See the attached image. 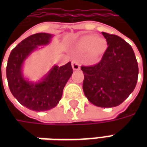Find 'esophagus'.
Instances as JSON below:
<instances>
[{"label":"esophagus","mask_w":147,"mask_h":147,"mask_svg":"<svg viewBox=\"0 0 147 147\" xmlns=\"http://www.w3.org/2000/svg\"><path fill=\"white\" fill-rule=\"evenodd\" d=\"M71 66H72V69L73 70H79L80 69V65L79 64V62L76 60L72 61V63H71Z\"/></svg>","instance_id":"34e87169"}]
</instances>
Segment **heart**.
Instances as JSON below:
<instances>
[{"label":"heart","instance_id":"heart-1","mask_svg":"<svg viewBox=\"0 0 147 147\" xmlns=\"http://www.w3.org/2000/svg\"><path fill=\"white\" fill-rule=\"evenodd\" d=\"M76 49L80 53H86V57L90 63L98 61L107 49V42L103 38L94 34L82 37L77 42Z\"/></svg>","mask_w":147,"mask_h":147}]
</instances>
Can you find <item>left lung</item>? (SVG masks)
I'll list each match as a JSON object with an SVG mask.
<instances>
[{"mask_svg": "<svg viewBox=\"0 0 147 147\" xmlns=\"http://www.w3.org/2000/svg\"><path fill=\"white\" fill-rule=\"evenodd\" d=\"M108 48L98 64L81 69L83 89L93 105L111 108L120 105L135 89L139 67L131 46L120 37L102 32Z\"/></svg>", "mask_w": 147, "mask_h": 147, "instance_id": "obj_1", "label": "left lung"}]
</instances>
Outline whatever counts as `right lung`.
<instances>
[{
    "instance_id": "right-lung-1",
    "label": "right lung",
    "mask_w": 147,
    "mask_h": 147,
    "mask_svg": "<svg viewBox=\"0 0 147 147\" xmlns=\"http://www.w3.org/2000/svg\"><path fill=\"white\" fill-rule=\"evenodd\" d=\"M53 36L48 33L30 35L20 42L8 57L6 76L9 89L21 105L31 110L47 111L57 106L64 87L73 73L68 62L61 67L53 65L38 82H32L24 76L26 60L33 52L49 45Z\"/></svg>"
}]
</instances>
